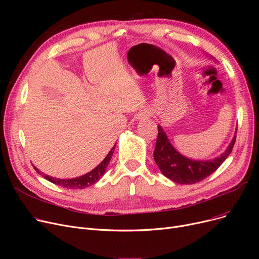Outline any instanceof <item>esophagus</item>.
Segmentation results:
<instances>
[{"label":"esophagus","mask_w":259,"mask_h":259,"mask_svg":"<svg viewBox=\"0 0 259 259\" xmlns=\"http://www.w3.org/2000/svg\"><path fill=\"white\" fill-rule=\"evenodd\" d=\"M151 116V113L150 112H149V111H143V112H141V113H139V115H138V118L139 119H146V118H149V117H150Z\"/></svg>","instance_id":"1"}]
</instances>
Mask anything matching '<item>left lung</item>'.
I'll list each match as a JSON object with an SVG mask.
<instances>
[{
  "label": "left lung",
  "mask_w": 259,
  "mask_h": 259,
  "mask_svg": "<svg viewBox=\"0 0 259 259\" xmlns=\"http://www.w3.org/2000/svg\"><path fill=\"white\" fill-rule=\"evenodd\" d=\"M158 135L154 149V160L161 173L167 179L174 183L182 185H191L198 183L208 178L227 159L232 152L236 140V132L234 138L229 144L228 148L221 156L213 159L198 160L189 158L181 154L170 143L166 132L161 126H157ZM237 130V129H236Z\"/></svg>",
  "instance_id": "obj_1"
}]
</instances>
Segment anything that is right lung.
<instances>
[{
  "label": "right lung",
  "mask_w": 259,
  "mask_h": 259,
  "mask_svg": "<svg viewBox=\"0 0 259 259\" xmlns=\"http://www.w3.org/2000/svg\"><path fill=\"white\" fill-rule=\"evenodd\" d=\"M114 149H115V145L112 147L110 152L107 154V156L104 158V160L98 167H95L92 171H90L84 175H81V176H78V178H75V179H69V180L56 179V178H52V176L44 174L43 172H40L34 166H33V168L38 174L42 175L44 179H46L47 181L56 184L58 186H61L63 188H67V189H84L91 185H94L95 183L100 181V179L104 175V173L109 165V161H110V159H111V156L114 152Z\"/></svg>",
  "instance_id": "right-lung-1"
}]
</instances>
